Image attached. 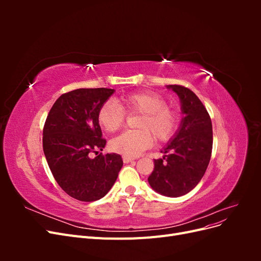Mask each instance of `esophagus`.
<instances>
[{"mask_svg": "<svg viewBox=\"0 0 261 261\" xmlns=\"http://www.w3.org/2000/svg\"><path fill=\"white\" fill-rule=\"evenodd\" d=\"M134 160H135V159H134V158L123 155V162H124V163H129V162H133Z\"/></svg>", "mask_w": 261, "mask_h": 261, "instance_id": "obj_1", "label": "esophagus"}]
</instances>
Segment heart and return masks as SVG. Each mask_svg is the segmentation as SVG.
<instances>
[{
  "label": "heart",
  "mask_w": 261,
  "mask_h": 261,
  "mask_svg": "<svg viewBox=\"0 0 261 261\" xmlns=\"http://www.w3.org/2000/svg\"><path fill=\"white\" fill-rule=\"evenodd\" d=\"M125 112L139 113L137 130H126L110 141L112 151L126 156H137L152 145L153 137L159 141L170 139L177 128V114L167 107L165 99L155 92L138 91L123 96L118 105L107 101L98 111V123L108 133L122 127Z\"/></svg>",
  "instance_id": "b5f03b06"
}]
</instances>
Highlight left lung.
<instances>
[{"instance_id":"8db88e82","label":"left lung","mask_w":261,"mask_h":261,"mask_svg":"<svg viewBox=\"0 0 261 261\" xmlns=\"http://www.w3.org/2000/svg\"><path fill=\"white\" fill-rule=\"evenodd\" d=\"M180 101L184 114L178 130L161 150L148 177L150 186L163 196L179 197L194 189L206 172L212 151V124L199 98L184 86L169 85Z\"/></svg>"}]
</instances>
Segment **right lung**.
<instances>
[{
  "label": "right lung",
  "instance_id": "add662e5",
  "mask_svg": "<svg viewBox=\"0 0 261 261\" xmlns=\"http://www.w3.org/2000/svg\"><path fill=\"white\" fill-rule=\"evenodd\" d=\"M114 89L81 88L54 102L43 127V152L58 184L67 195L81 201H94L105 197L114 185L123 167L120 154L100 153L93 160L91 152L103 149L98 123L100 107Z\"/></svg>",
  "mask_w": 261,
  "mask_h": 261
}]
</instances>
